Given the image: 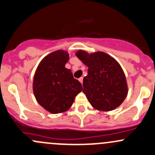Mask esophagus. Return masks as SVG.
Wrapping results in <instances>:
<instances>
[{"label":"esophagus","mask_w":155,"mask_h":155,"mask_svg":"<svg viewBox=\"0 0 155 155\" xmlns=\"http://www.w3.org/2000/svg\"><path fill=\"white\" fill-rule=\"evenodd\" d=\"M79 82H80L81 83H82V82H83V77H81V78H79Z\"/></svg>","instance_id":"obj_1"}]
</instances>
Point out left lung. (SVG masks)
I'll return each instance as SVG.
<instances>
[{"mask_svg":"<svg viewBox=\"0 0 155 155\" xmlns=\"http://www.w3.org/2000/svg\"><path fill=\"white\" fill-rule=\"evenodd\" d=\"M76 56L88 67L83 79V93L97 110L109 111L120 106L128 94L126 79L116 60L102 52L88 54L79 50Z\"/></svg>","mask_w":155,"mask_h":155,"instance_id":"left-lung-1","label":"left lung"}]
</instances>
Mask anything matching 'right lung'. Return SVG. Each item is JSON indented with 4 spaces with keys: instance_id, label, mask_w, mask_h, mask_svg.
Instances as JSON below:
<instances>
[{
    "instance_id": "1",
    "label": "right lung",
    "mask_w": 155,
    "mask_h": 155,
    "mask_svg": "<svg viewBox=\"0 0 155 155\" xmlns=\"http://www.w3.org/2000/svg\"><path fill=\"white\" fill-rule=\"evenodd\" d=\"M69 54L64 50L50 53L39 64L33 80V92L39 105L52 114L68 110L82 91L80 82L65 68Z\"/></svg>"
}]
</instances>
